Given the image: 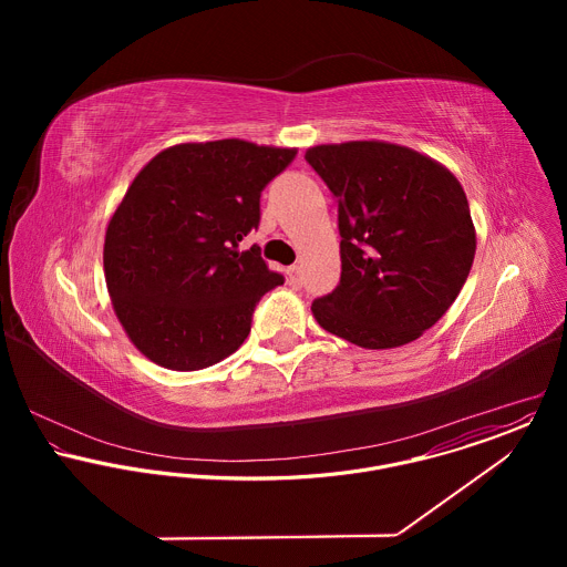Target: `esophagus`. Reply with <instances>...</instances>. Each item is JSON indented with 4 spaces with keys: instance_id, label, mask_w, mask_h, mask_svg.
<instances>
[{
    "instance_id": "1",
    "label": "esophagus",
    "mask_w": 567,
    "mask_h": 567,
    "mask_svg": "<svg viewBox=\"0 0 567 567\" xmlns=\"http://www.w3.org/2000/svg\"><path fill=\"white\" fill-rule=\"evenodd\" d=\"M288 284L290 286H299L301 284V268L299 266H290L288 268Z\"/></svg>"
}]
</instances>
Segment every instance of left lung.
Segmentation results:
<instances>
[{"label": "left lung", "mask_w": 567, "mask_h": 567, "mask_svg": "<svg viewBox=\"0 0 567 567\" xmlns=\"http://www.w3.org/2000/svg\"><path fill=\"white\" fill-rule=\"evenodd\" d=\"M338 200L340 284L312 303L324 331L364 349L416 340L458 297L476 227L458 178L400 144L364 140L306 151Z\"/></svg>", "instance_id": "obj_1"}]
</instances>
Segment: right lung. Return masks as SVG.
<instances>
[{
    "label": "right lung",
    "instance_id": "right-lung-1",
    "mask_svg": "<svg viewBox=\"0 0 567 567\" xmlns=\"http://www.w3.org/2000/svg\"><path fill=\"white\" fill-rule=\"evenodd\" d=\"M297 148L187 142L146 163L109 218L104 279L135 349L169 371L207 369L243 344L255 303L284 277L238 250L259 194Z\"/></svg>",
    "mask_w": 567,
    "mask_h": 567
}]
</instances>
